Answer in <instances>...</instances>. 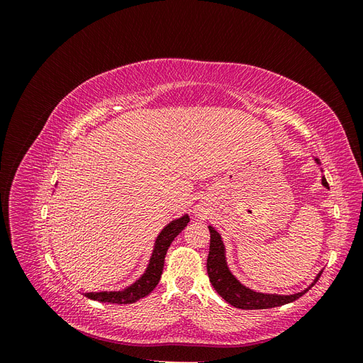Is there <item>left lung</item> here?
I'll list each match as a JSON object with an SVG mask.
<instances>
[{
	"label": "left lung",
	"mask_w": 363,
	"mask_h": 363,
	"mask_svg": "<svg viewBox=\"0 0 363 363\" xmlns=\"http://www.w3.org/2000/svg\"><path fill=\"white\" fill-rule=\"evenodd\" d=\"M316 164H320V159L315 157ZM323 171V169H321ZM321 183L324 188L328 189V183L323 175ZM208 232H211V248H208V257H207V274L208 280H211L212 286L215 291L223 296V298L230 303L232 306L238 307V309L244 311H252V309H269V307H279L283 304H288L300 298L307 291H309L316 280L321 277V272L318 274L315 280L307 286L304 291L289 294V295H281V294H265V292H257L247 288L245 284L240 283L233 272L230 271L227 256H225V245L224 240L216 232V228L208 225Z\"/></svg>",
	"instance_id": "8db88e82"
}]
</instances>
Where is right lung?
Here are the masks:
<instances>
[{
  "instance_id": "add662e5",
  "label": "right lung",
  "mask_w": 363,
  "mask_h": 363,
  "mask_svg": "<svg viewBox=\"0 0 363 363\" xmlns=\"http://www.w3.org/2000/svg\"><path fill=\"white\" fill-rule=\"evenodd\" d=\"M188 223H189V215L184 213L177 219H172L169 224L163 227V230L155 240V247H152L147 269L136 281L131 283L130 286L121 291L86 292L84 296L100 303H112V304H128V303H135L140 298H144V296H147L157 286V283L162 277L167 251L172 240L177 238L179 233H182V230L188 225Z\"/></svg>"
}]
</instances>
